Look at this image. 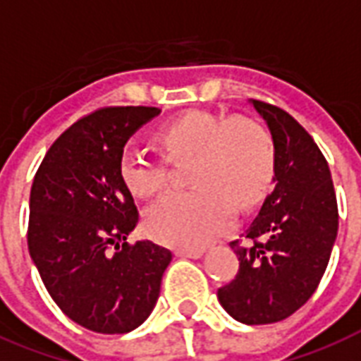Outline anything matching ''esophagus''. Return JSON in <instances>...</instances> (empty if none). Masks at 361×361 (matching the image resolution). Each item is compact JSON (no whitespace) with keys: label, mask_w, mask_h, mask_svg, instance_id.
I'll return each mask as SVG.
<instances>
[{"label":"esophagus","mask_w":361,"mask_h":361,"mask_svg":"<svg viewBox=\"0 0 361 361\" xmlns=\"http://www.w3.org/2000/svg\"><path fill=\"white\" fill-rule=\"evenodd\" d=\"M203 254V248H177L175 250V256L178 258H201Z\"/></svg>","instance_id":"34e87169"}]
</instances>
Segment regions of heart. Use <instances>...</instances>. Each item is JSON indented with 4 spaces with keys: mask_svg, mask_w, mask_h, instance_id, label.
<instances>
[{
    "mask_svg": "<svg viewBox=\"0 0 361 361\" xmlns=\"http://www.w3.org/2000/svg\"><path fill=\"white\" fill-rule=\"evenodd\" d=\"M158 141L171 161L194 156V188L161 195L145 212V230L164 245L197 248L212 241L231 226L233 207L254 205L275 175L273 139L250 118L194 111L164 126ZM118 171L139 197L167 184V161L131 142L120 152Z\"/></svg>",
    "mask_w": 361,
    "mask_h": 361,
    "instance_id": "obj_1",
    "label": "heart"
}]
</instances>
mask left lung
<instances>
[{"instance_id":"8db88e82","label":"left lung","mask_w":361,"mask_h":361,"mask_svg":"<svg viewBox=\"0 0 361 361\" xmlns=\"http://www.w3.org/2000/svg\"><path fill=\"white\" fill-rule=\"evenodd\" d=\"M275 147V188L245 241H231L239 258L233 281L219 288L230 317L248 326L281 322L309 301L334 248L339 209L322 150L309 131L271 103L252 99Z\"/></svg>"}]
</instances>
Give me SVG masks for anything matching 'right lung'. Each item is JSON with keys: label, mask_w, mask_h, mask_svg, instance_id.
<instances>
[{"label": "right lung", "mask_w": 361, "mask_h": 361, "mask_svg": "<svg viewBox=\"0 0 361 361\" xmlns=\"http://www.w3.org/2000/svg\"><path fill=\"white\" fill-rule=\"evenodd\" d=\"M158 107H102L61 133L44 154L30 194L27 248L50 298L82 328L128 334L160 295L171 250L130 243L139 222L118 171L131 133Z\"/></svg>", "instance_id": "add662e5"}]
</instances>
